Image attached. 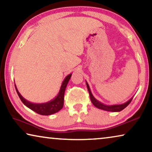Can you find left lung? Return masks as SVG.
I'll list each match as a JSON object with an SVG mask.
<instances>
[{
    "label": "left lung",
    "instance_id": "left-lung-1",
    "mask_svg": "<svg viewBox=\"0 0 152 152\" xmlns=\"http://www.w3.org/2000/svg\"><path fill=\"white\" fill-rule=\"evenodd\" d=\"M86 84H87V89H88V91H89L90 99H91V102L93 103V104L96 106V107L99 108V109H102V110H106V111H110V112H119L123 109H124L126 107H127L129 104L131 102V101H132V99L133 98V97H132V98H130L128 101H127L126 102L121 104L106 105V104H104L102 103L101 102L98 101V99H96L94 98V96H93L91 91L90 87H89V85H88V83H87V81H86Z\"/></svg>",
    "mask_w": 152,
    "mask_h": 152
}]
</instances>
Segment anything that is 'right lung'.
<instances>
[{"label":"right lung","instance_id":"add662e5","mask_svg":"<svg viewBox=\"0 0 152 152\" xmlns=\"http://www.w3.org/2000/svg\"><path fill=\"white\" fill-rule=\"evenodd\" d=\"M72 76V74L67 75L65 77L64 80L63 81L61 86L59 92L57 96L52 100L47 102L45 103H33L31 102L28 100H26L25 98H24L23 97L21 96V94H20V92L18 91V90L16 87V85L15 84V90H16L17 94L19 96V98L21 99L22 103L27 107L30 108L34 112L38 113V114L42 115H50L54 114V113H57L61 109L63 106V103H64V94L65 91L66 89L67 85L68 83L70 78Z\"/></svg>","mask_w":152,"mask_h":152}]
</instances>
